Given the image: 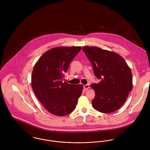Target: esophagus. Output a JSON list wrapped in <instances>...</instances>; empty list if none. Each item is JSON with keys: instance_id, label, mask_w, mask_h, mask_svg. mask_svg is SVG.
<instances>
[{"instance_id": "obj_1", "label": "esophagus", "mask_w": 150, "mask_h": 150, "mask_svg": "<svg viewBox=\"0 0 150 150\" xmlns=\"http://www.w3.org/2000/svg\"><path fill=\"white\" fill-rule=\"evenodd\" d=\"M89 88V84H86V85H84V89L85 90H87Z\"/></svg>"}]
</instances>
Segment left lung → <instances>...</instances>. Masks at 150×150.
<instances>
[{
  "label": "left lung",
  "mask_w": 150,
  "mask_h": 150,
  "mask_svg": "<svg viewBox=\"0 0 150 150\" xmlns=\"http://www.w3.org/2000/svg\"><path fill=\"white\" fill-rule=\"evenodd\" d=\"M95 76L100 80L91 85L95 92L92 106L102 113L117 111L125 102L133 88L130 68L119 54L97 47L84 46Z\"/></svg>",
  "instance_id": "1"
}]
</instances>
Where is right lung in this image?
<instances>
[{
  "label": "right lung",
  "mask_w": 150,
  "mask_h": 150,
  "mask_svg": "<svg viewBox=\"0 0 150 150\" xmlns=\"http://www.w3.org/2000/svg\"><path fill=\"white\" fill-rule=\"evenodd\" d=\"M81 48L80 46L52 48L44 53L34 66L31 77L34 93L53 115L61 117L73 112L82 94V84L62 82L69 64Z\"/></svg>",
  "instance_id": "1"
}]
</instances>
